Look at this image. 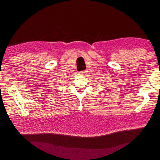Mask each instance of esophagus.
Segmentation results:
<instances>
[{
	"label": "esophagus",
	"mask_w": 160,
	"mask_h": 160,
	"mask_svg": "<svg viewBox=\"0 0 160 160\" xmlns=\"http://www.w3.org/2000/svg\"><path fill=\"white\" fill-rule=\"evenodd\" d=\"M87 73V71H83L82 72H80V73L82 75H85Z\"/></svg>",
	"instance_id": "1"
}]
</instances>
